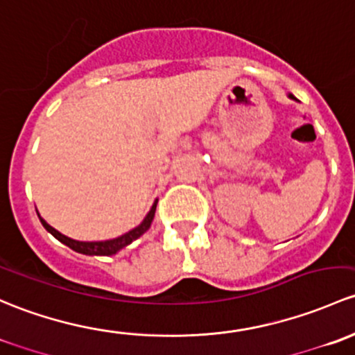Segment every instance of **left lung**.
I'll return each instance as SVG.
<instances>
[{"instance_id": "left-lung-1", "label": "left lung", "mask_w": 355, "mask_h": 355, "mask_svg": "<svg viewBox=\"0 0 355 355\" xmlns=\"http://www.w3.org/2000/svg\"><path fill=\"white\" fill-rule=\"evenodd\" d=\"M288 97H291V98H295L294 96H292V94H288Z\"/></svg>"}]
</instances>
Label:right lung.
<instances>
[{"label":"right lung","instance_id":"1","mask_svg":"<svg viewBox=\"0 0 355 355\" xmlns=\"http://www.w3.org/2000/svg\"><path fill=\"white\" fill-rule=\"evenodd\" d=\"M155 208H157V202L152 205L150 211L147 214V217L144 218V222H141L138 227H135L133 231L123 234V236L116 237V239H109V241H92V243H85V241H75L71 239V237L64 236V234H61L60 231H56L54 227H51L49 224H47L46 220H44L42 217L41 222L44 225V229H46L47 232L53 234L54 237H56L58 241H61L63 244H67L68 248H71L73 251H76V253H82V254H90V257H109V254H116L119 250H123V248H126L128 244H131L133 241H137L138 237L141 236V234H145L150 229V224L153 220V215H155ZM39 215V214H37Z\"/></svg>","mask_w":355,"mask_h":355}]
</instances>
